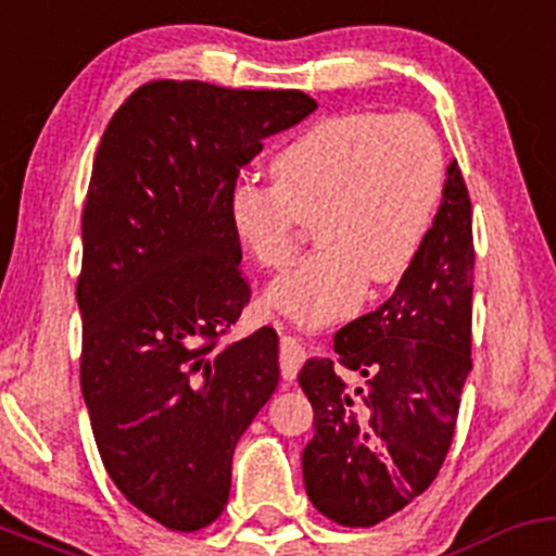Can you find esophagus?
Segmentation results:
<instances>
[{
    "label": "esophagus",
    "instance_id": "34e87169",
    "mask_svg": "<svg viewBox=\"0 0 556 556\" xmlns=\"http://www.w3.org/2000/svg\"><path fill=\"white\" fill-rule=\"evenodd\" d=\"M302 366V348L294 337H280V376L283 381H294Z\"/></svg>",
    "mask_w": 556,
    "mask_h": 556
}]
</instances>
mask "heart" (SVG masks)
Returning <instances> with one entry per match:
<instances>
[{
  "instance_id": "1",
  "label": "heart",
  "mask_w": 556,
  "mask_h": 556,
  "mask_svg": "<svg viewBox=\"0 0 556 556\" xmlns=\"http://www.w3.org/2000/svg\"><path fill=\"white\" fill-rule=\"evenodd\" d=\"M273 180L241 177L228 223L262 267H283L302 219L320 249L267 286V304L315 328L348 315L368 278L395 283L419 256L445 185L438 135L416 116L344 111L318 118L270 161Z\"/></svg>"
}]
</instances>
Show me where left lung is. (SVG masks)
<instances>
[{
    "label": "left lung",
    "mask_w": 556,
    "mask_h": 556,
    "mask_svg": "<svg viewBox=\"0 0 556 556\" xmlns=\"http://www.w3.org/2000/svg\"><path fill=\"white\" fill-rule=\"evenodd\" d=\"M471 201L451 161L443 204L395 294L339 328L337 363L300 371L315 414L304 488L320 515L371 528L432 485L471 371Z\"/></svg>",
    "instance_id": "obj_1"
}]
</instances>
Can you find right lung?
<instances>
[{
  "mask_svg": "<svg viewBox=\"0 0 556 556\" xmlns=\"http://www.w3.org/2000/svg\"><path fill=\"white\" fill-rule=\"evenodd\" d=\"M300 89L148 81L113 113L81 214V395L113 485L180 533L223 515L232 451L278 387V333L223 342L252 289L228 190Z\"/></svg>",
  "mask_w": 556,
  "mask_h": 556,
  "instance_id": "obj_1",
  "label": "right lung"
}]
</instances>
